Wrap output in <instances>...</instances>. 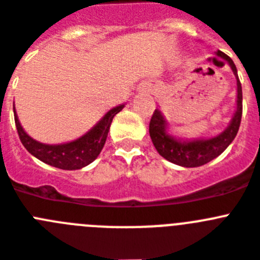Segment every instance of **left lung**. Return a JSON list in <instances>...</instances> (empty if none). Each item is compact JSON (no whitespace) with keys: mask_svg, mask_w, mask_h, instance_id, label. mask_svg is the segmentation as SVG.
Instances as JSON below:
<instances>
[{"mask_svg":"<svg viewBox=\"0 0 260 260\" xmlns=\"http://www.w3.org/2000/svg\"><path fill=\"white\" fill-rule=\"evenodd\" d=\"M215 55L229 63L237 78V110L228 128L210 139L185 140L172 136L168 132V123L160 110H154L149 123V135L157 152L171 162L184 168H196L214 160L233 143L241 125L242 119V86L238 78L237 67L230 56L218 50Z\"/></svg>","mask_w":260,"mask_h":260,"instance_id":"obj_1","label":"left lung"}]
</instances>
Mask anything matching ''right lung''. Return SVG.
<instances>
[{
  "instance_id": "add662e5",
  "label": "right lung",
  "mask_w": 260,
  "mask_h": 260,
  "mask_svg": "<svg viewBox=\"0 0 260 260\" xmlns=\"http://www.w3.org/2000/svg\"><path fill=\"white\" fill-rule=\"evenodd\" d=\"M124 106L125 104L113 107L112 110L108 111L87 134L80 136L79 139L66 144H54V145L39 143L30 137L19 123L14 106H13V110H14L15 126L18 131L19 140L29 153L51 167L64 169V171H75V169H82L87 167L99 156L106 144L112 119L116 113L123 110Z\"/></svg>"
}]
</instances>
